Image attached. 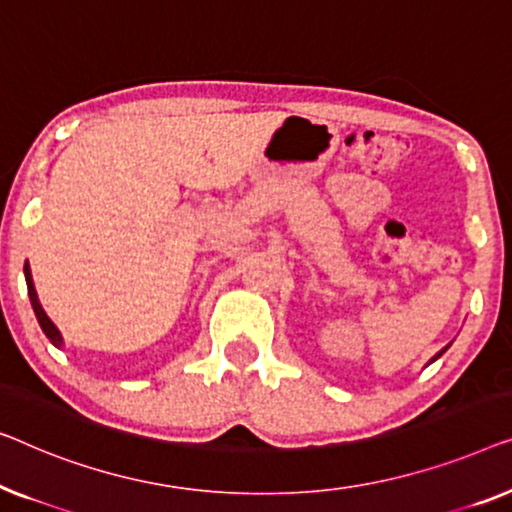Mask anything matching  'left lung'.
I'll return each instance as SVG.
<instances>
[{
    "label": "left lung",
    "instance_id": "1",
    "mask_svg": "<svg viewBox=\"0 0 512 512\" xmlns=\"http://www.w3.org/2000/svg\"><path fill=\"white\" fill-rule=\"evenodd\" d=\"M443 352H445V350H441V352H438V355H436L434 359H438V357H441V355H443Z\"/></svg>",
    "mask_w": 512,
    "mask_h": 512
}]
</instances>
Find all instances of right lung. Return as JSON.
<instances>
[{"mask_svg": "<svg viewBox=\"0 0 512 512\" xmlns=\"http://www.w3.org/2000/svg\"><path fill=\"white\" fill-rule=\"evenodd\" d=\"M25 280H27V294H30L32 308H34V313H37V320H39V325H41V329H43V334H46V336L50 338V343L60 348V345H62V336H60V331H57V327L53 325V322H50L48 315L43 313V308H41L39 299H37V290H34V283H32L30 266H27V264H25Z\"/></svg>", "mask_w": 512, "mask_h": 512, "instance_id": "1", "label": "right lung"}]
</instances>
